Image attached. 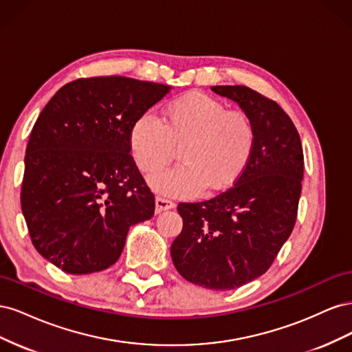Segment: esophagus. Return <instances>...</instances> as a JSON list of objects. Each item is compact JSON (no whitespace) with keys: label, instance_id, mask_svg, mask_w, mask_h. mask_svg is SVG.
Masks as SVG:
<instances>
[{"label":"esophagus","instance_id":"obj_1","mask_svg":"<svg viewBox=\"0 0 352 352\" xmlns=\"http://www.w3.org/2000/svg\"><path fill=\"white\" fill-rule=\"evenodd\" d=\"M175 202H172L170 199L162 198V197H157L155 198V212H162L166 210H172L175 208Z\"/></svg>","mask_w":352,"mask_h":352}]
</instances>
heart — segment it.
Wrapping results in <instances>:
<instances>
[{
	"mask_svg": "<svg viewBox=\"0 0 352 352\" xmlns=\"http://www.w3.org/2000/svg\"><path fill=\"white\" fill-rule=\"evenodd\" d=\"M254 144L255 129L247 114L228 110L225 102L201 92L170 101L163 122L151 113L140 116L129 132L133 160L144 173L166 166L180 146L182 164L148 177L157 192L179 198L232 186L248 166Z\"/></svg>",
	"mask_w": 352,
	"mask_h": 352,
	"instance_id": "1",
	"label": "heart"
}]
</instances>
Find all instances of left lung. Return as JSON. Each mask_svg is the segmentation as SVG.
<instances>
[{"label": "left lung", "mask_w": 352, "mask_h": 352, "mask_svg": "<svg viewBox=\"0 0 352 352\" xmlns=\"http://www.w3.org/2000/svg\"><path fill=\"white\" fill-rule=\"evenodd\" d=\"M211 89L238 102L251 119L252 155L235 186L207 201L180 202L184 228L170 254L188 282L230 291L267 272L292 233L304 154L295 124L278 102L241 85Z\"/></svg>", "instance_id": "8db88e82"}]
</instances>
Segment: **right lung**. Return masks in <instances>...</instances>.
Returning <instances> with one entry per match:
<instances>
[{
  "instance_id": "add662e5",
  "label": "right lung",
  "mask_w": 352,
  "mask_h": 352,
  "mask_svg": "<svg viewBox=\"0 0 352 352\" xmlns=\"http://www.w3.org/2000/svg\"><path fill=\"white\" fill-rule=\"evenodd\" d=\"M172 87L123 76L60 88L32 129L22 211L36 251L70 274L110 267L129 228L154 216V195L131 155L138 117Z\"/></svg>"
}]
</instances>
